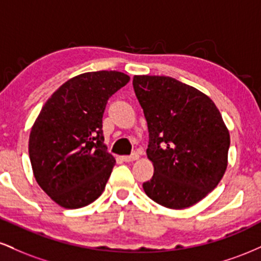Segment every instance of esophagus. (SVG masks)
Here are the masks:
<instances>
[{
  "label": "esophagus",
  "mask_w": 261,
  "mask_h": 261,
  "mask_svg": "<svg viewBox=\"0 0 261 261\" xmlns=\"http://www.w3.org/2000/svg\"><path fill=\"white\" fill-rule=\"evenodd\" d=\"M136 160H139V154L137 153H133L131 155H124V157H122V161L124 162H134V161H136Z\"/></svg>",
  "instance_id": "obj_1"
}]
</instances>
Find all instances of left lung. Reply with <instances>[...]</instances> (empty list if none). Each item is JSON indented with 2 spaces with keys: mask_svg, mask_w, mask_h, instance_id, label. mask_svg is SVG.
I'll return each mask as SVG.
<instances>
[{
  "mask_svg": "<svg viewBox=\"0 0 261 261\" xmlns=\"http://www.w3.org/2000/svg\"><path fill=\"white\" fill-rule=\"evenodd\" d=\"M134 89L147 121L149 199L168 208L195 205L221 181L228 162L229 133L206 94L167 76H135Z\"/></svg>",
  "mask_w": 261,
  "mask_h": 261,
  "instance_id": "1",
  "label": "left lung"
}]
</instances>
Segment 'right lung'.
Here are the masks:
<instances>
[{"instance_id": "right-lung-1", "label": "right lung", "mask_w": 261, "mask_h": 261, "mask_svg": "<svg viewBox=\"0 0 261 261\" xmlns=\"http://www.w3.org/2000/svg\"><path fill=\"white\" fill-rule=\"evenodd\" d=\"M128 81L119 71L79 74L41 108L29 136V158L39 187L62 207L89 205L106 189L115 158L104 145L103 114Z\"/></svg>"}]
</instances>
